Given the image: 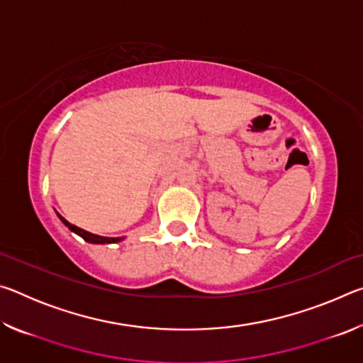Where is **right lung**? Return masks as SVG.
<instances>
[{"instance_id": "add662e5", "label": "right lung", "mask_w": 363, "mask_h": 363, "mask_svg": "<svg viewBox=\"0 0 363 363\" xmlns=\"http://www.w3.org/2000/svg\"><path fill=\"white\" fill-rule=\"evenodd\" d=\"M57 216H59V219L62 220V223L69 227V229L72 230V232H75V233H78L79 237L83 238V240H86V242H89V243H97V245H102V243H116V242H121L123 240V237H101V235H96V233H91V232H86V230H83V229H79V227H77V225H73V224H70L69 220L67 219H64L62 216H60V214L57 213Z\"/></svg>"}]
</instances>
